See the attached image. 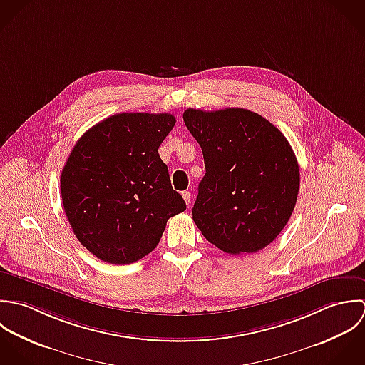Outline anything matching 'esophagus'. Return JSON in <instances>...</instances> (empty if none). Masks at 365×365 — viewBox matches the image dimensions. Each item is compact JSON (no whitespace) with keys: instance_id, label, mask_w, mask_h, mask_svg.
Wrapping results in <instances>:
<instances>
[{"instance_id":"34e87169","label":"esophagus","mask_w":365,"mask_h":365,"mask_svg":"<svg viewBox=\"0 0 365 365\" xmlns=\"http://www.w3.org/2000/svg\"><path fill=\"white\" fill-rule=\"evenodd\" d=\"M182 197H183V200L186 202V205H190V199H192V195H190V192H189V190H185V192H182Z\"/></svg>"}]
</instances>
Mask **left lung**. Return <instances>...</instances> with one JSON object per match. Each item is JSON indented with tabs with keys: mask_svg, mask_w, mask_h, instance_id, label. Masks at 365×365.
I'll use <instances>...</instances> for the list:
<instances>
[{
	"mask_svg": "<svg viewBox=\"0 0 365 365\" xmlns=\"http://www.w3.org/2000/svg\"><path fill=\"white\" fill-rule=\"evenodd\" d=\"M183 121L206 166L192 210L202 234L228 254L269 245L291 219L300 185L285 135L245 108H187Z\"/></svg>",
	"mask_w": 365,
	"mask_h": 365,
	"instance_id": "8db88e82",
	"label": "left lung"
}]
</instances>
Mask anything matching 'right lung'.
<instances>
[{"label": "right lung", "mask_w": 365, "mask_h": 365, "mask_svg": "<svg viewBox=\"0 0 365 365\" xmlns=\"http://www.w3.org/2000/svg\"><path fill=\"white\" fill-rule=\"evenodd\" d=\"M175 123L168 113H121L76 143L61 175L62 203L74 235L98 259L144 258L166 221L186 210L158 153Z\"/></svg>", "instance_id": "obj_1"}]
</instances>
